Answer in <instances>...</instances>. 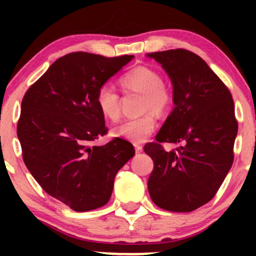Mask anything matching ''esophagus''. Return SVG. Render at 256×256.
Instances as JSON below:
<instances>
[{
  "label": "esophagus",
  "mask_w": 256,
  "mask_h": 256,
  "mask_svg": "<svg viewBox=\"0 0 256 256\" xmlns=\"http://www.w3.org/2000/svg\"><path fill=\"white\" fill-rule=\"evenodd\" d=\"M134 149H136V152H140L143 150V146L140 144H137L136 143V144H134Z\"/></svg>",
  "instance_id": "esophagus-1"
}]
</instances>
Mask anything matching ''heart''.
Instances as JSON below:
<instances>
[{
  "label": "heart",
  "mask_w": 256,
  "mask_h": 256,
  "mask_svg": "<svg viewBox=\"0 0 256 256\" xmlns=\"http://www.w3.org/2000/svg\"><path fill=\"white\" fill-rule=\"evenodd\" d=\"M120 84L126 91H134L143 95V116L134 119H126L113 128L116 136L125 138L131 142L140 143L150 136L156 126V119L152 112L162 114L171 107L173 102V91L165 80L161 79L158 70L152 67H134L120 78ZM96 104L104 118L116 122L122 113L120 96L114 88L104 84L100 86L96 94Z\"/></svg>",
  "instance_id": "b5f03b06"
}]
</instances>
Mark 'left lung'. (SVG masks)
I'll use <instances>...</instances> for the list:
<instances>
[{"label": "left lung", "mask_w": 256, "mask_h": 256, "mask_svg": "<svg viewBox=\"0 0 256 256\" xmlns=\"http://www.w3.org/2000/svg\"><path fill=\"white\" fill-rule=\"evenodd\" d=\"M173 84L174 110L144 152L154 161L148 192L158 207L192 212L210 202L234 162L238 122L230 90L186 49L152 52ZM164 142H180L166 152Z\"/></svg>", "instance_id": "8db88e82"}]
</instances>
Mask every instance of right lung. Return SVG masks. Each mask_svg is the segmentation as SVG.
Wrapping results in <instances>:
<instances>
[{
  "mask_svg": "<svg viewBox=\"0 0 256 256\" xmlns=\"http://www.w3.org/2000/svg\"><path fill=\"white\" fill-rule=\"evenodd\" d=\"M132 58L70 52L22 98L16 125L22 160L44 192L76 212L107 204L116 174L134 155V146L119 137L92 146L108 132L98 90Z\"/></svg>",
  "mask_w": 256,
  "mask_h": 256,
  "instance_id": "add662e5",
  "label": "right lung"
}]
</instances>
